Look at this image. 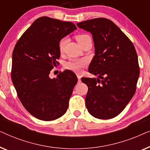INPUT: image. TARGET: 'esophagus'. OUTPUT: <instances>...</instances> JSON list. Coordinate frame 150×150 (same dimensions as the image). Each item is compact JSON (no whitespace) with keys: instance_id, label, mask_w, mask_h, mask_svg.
I'll return each instance as SVG.
<instances>
[{"instance_id":"1","label":"esophagus","mask_w":150,"mask_h":150,"mask_svg":"<svg viewBox=\"0 0 150 150\" xmlns=\"http://www.w3.org/2000/svg\"><path fill=\"white\" fill-rule=\"evenodd\" d=\"M77 78H78V82H79V83H81V76L79 74H77Z\"/></svg>"}]
</instances>
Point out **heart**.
<instances>
[{
	"label": "heart",
	"instance_id": "heart-1",
	"mask_svg": "<svg viewBox=\"0 0 150 150\" xmlns=\"http://www.w3.org/2000/svg\"><path fill=\"white\" fill-rule=\"evenodd\" d=\"M87 37H89L87 35H79L76 36V40L78 41V42H79V44H81V43L83 42L85 39L87 38ZM67 41V40L66 38H62L60 41H59V48L61 52H62V51L64 50ZM86 65H87V61H86L85 59H79V60L74 59V60H71L65 63V67H66L67 69H70L71 71H75V72H79V71H81L82 68L85 67Z\"/></svg>",
	"mask_w": 150,
	"mask_h": 150
}]
</instances>
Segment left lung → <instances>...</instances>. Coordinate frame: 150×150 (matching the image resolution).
<instances>
[{"mask_svg":"<svg viewBox=\"0 0 150 150\" xmlns=\"http://www.w3.org/2000/svg\"><path fill=\"white\" fill-rule=\"evenodd\" d=\"M93 37L95 55L89 72L95 78H82L88 87L85 104L92 116L108 120L118 115L136 91L139 67L132 42L111 20L95 18L77 24Z\"/></svg>","mask_w":150,"mask_h":150,"instance_id":"left-lung-1","label":"left lung"}]
</instances>
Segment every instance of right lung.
<instances>
[{
	"label": "right lung",
	"mask_w": 150,
	"mask_h": 150,
	"mask_svg": "<svg viewBox=\"0 0 150 150\" xmlns=\"http://www.w3.org/2000/svg\"><path fill=\"white\" fill-rule=\"evenodd\" d=\"M76 28L71 22L39 18L13 49L12 82L22 105L39 120H57L68 108L76 76L70 70L59 74L56 79H50L49 74L59 63V41Z\"/></svg>",
	"instance_id": "obj_1"
}]
</instances>
